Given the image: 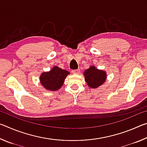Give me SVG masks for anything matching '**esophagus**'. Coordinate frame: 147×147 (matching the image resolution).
Segmentation results:
<instances>
[{
  "instance_id": "34e87169",
  "label": "esophagus",
  "mask_w": 147,
  "mask_h": 147,
  "mask_svg": "<svg viewBox=\"0 0 147 147\" xmlns=\"http://www.w3.org/2000/svg\"><path fill=\"white\" fill-rule=\"evenodd\" d=\"M71 73L73 74H78L80 73V70L79 69H76V70H73L71 71Z\"/></svg>"
}]
</instances>
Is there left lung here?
Segmentation results:
<instances>
[{
  "label": "left lung",
  "mask_w": 147,
  "mask_h": 147,
  "mask_svg": "<svg viewBox=\"0 0 147 147\" xmlns=\"http://www.w3.org/2000/svg\"><path fill=\"white\" fill-rule=\"evenodd\" d=\"M83 74L87 85L91 89L98 88L104 84L107 79L106 72L93 65L85 70Z\"/></svg>",
  "instance_id": "left-lung-1"
}]
</instances>
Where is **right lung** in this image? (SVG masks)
Here are the masks:
<instances>
[{
	"label": "right lung",
	"instance_id": "right-lung-1",
	"mask_svg": "<svg viewBox=\"0 0 147 147\" xmlns=\"http://www.w3.org/2000/svg\"><path fill=\"white\" fill-rule=\"evenodd\" d=\"M70 74L69 72L54 66L51 71L43 72L39 76L41 86L48 91H57L63 85L65 79Z\"/></svg>",
	"mask_w": 147,
	"mask_h": 147
}]
</instances>
